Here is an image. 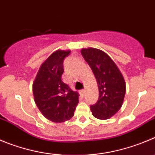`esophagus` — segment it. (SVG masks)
<instances>
[{
    "label": "esophagus",
    "instance_id": "1",
    "mask_svg": "<svg viewBox=\"0 0 155 155\" xmlns=\"http://www.w3.org/2000/svg\"><path fill=\"white\" fill-rule=\"evenodd\" d=\"M80 93H81V95H82V96H84L85 93H86V90H85V89H82V90L80 91Z\"/></svg>",
    "mask_w": 155,
    "mask_h": 155
}]
</instances>
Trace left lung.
<instances>
[{"label": "left lung", "mask_w": 155, "mask_h": 155, "mask_svg": "<svg viewBox=\"0 0 155 155\" xmlns=\"http://www.w3.org/2000/svg\"><path fill=\"white\" fill-rule=\"evenodd\" d=\"M82 56L92 69L99 87L97 102L90 105L95 118L101 120L113 116L123 103L125 82L113 60L99 49L88 48L81 50Z\"/></svg>", "instance_id": "8db88e82"}]
</instances>
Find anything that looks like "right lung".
Returning <instances> with one entry per match:
<instances>
[{"label": "right lung", "mask_w": 155, "mask_h": 155, "mask_svg": "<svg viewBox=\"0 0 155 155\" xmlns=\"http://www.w3.org/2000/svg\"><path fill=\"white\" fill-rule=\"evenodd\" d=\"M70 50H58L43 63L33 83L34 101L45 118L53 122H64L73 118L79 103V94L61 77L63 61Z\"/></svg>", "instance_id": "1"}]
</instances>
